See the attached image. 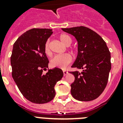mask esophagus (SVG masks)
I'll use <instances>...</instances> for the list:
<instances>
[{
    "instance_id": "esophagus-1",
    "label": "esophagus",
    "mask_w": 123,
    "mask_h": 123,
    "mask_svg": "<svg viewBox=\"0 0 123 123\" xmlns=\"http://www.w3.org/2000/svg\"><path fill=\"white\" fill-rule=\"evenodd\" d=\"M63 75H64V76H65V75H67V74H68V71H65H65H63Z\"/></svg>"
}]
</instances>
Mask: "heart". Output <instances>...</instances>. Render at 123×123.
I'll return each instance as SVG.
<instances>
[{"label":"heart","mask_w":123,"mask_h":123,"mask_svg":"<svg viewBox=\"0 0 123 123\" xmlns=\"http://www.w3.org/2000/svg\"><path fill=\"white\" fill-rule=\"evenodd\" d=\"M59 39L61 42L63 43L65 45L69 46L72 42L71 37L66 34H62L59 36ZM44 52L47 55H51L50 49V41L47 40L45 42L44 47ZM72 56L68 54H62V55H56L52 58L50 60L51 67L54 68H59L62 69H65L67 66L71 63L72 62Z\"/></svg>","instance_id":"b5f03b06"}]
</instances>
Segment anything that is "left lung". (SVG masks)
Here are the masks:
<instances>
[{"instance_id":"left-lung-1","label":"left lung","mask_w":123,"mask_h":123,"mask_svg":"<svg viewBox=\"0 0 123 123\" xmlns=\"http://www.w3.org/2000/svg\"><path fill=\"white\" fill-rule=\"evenodd\" d=\"M78 42V54L72 68L82 71H70L74 76L71 93L75 99L91 101L101 95L108 82L111 55L106 42L92 29L85 26L62 28Z\"/></svg>"}]
</instances>
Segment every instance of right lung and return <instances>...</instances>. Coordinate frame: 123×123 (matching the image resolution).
<instances>
[{
    "label": "right lung",
    "instance_id": "1",
    "mask_svg": "<svg viewBox=\"0 0 123 123\" xmlns=\"http://www.w3.org/2000/svg\"><path fill=\"white\" fill-rule=\"evenodd\" d=\"M53 33L50 29L32 28L15 41L11 55L12 77L25 98L34 104L49 102L55 95L54 87L63 76L60 68H48L44 45Z\"/></svg>",
    "mask_w": 123,
    "mask_h": 123
}]
</instances>
